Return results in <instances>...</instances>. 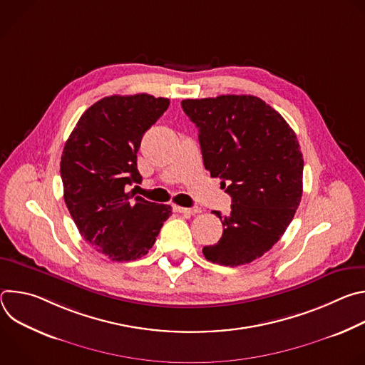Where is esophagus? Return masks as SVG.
I'll return each instance as SVG.
<instances>
[{
	"label": "esophagus",
	"mask_w": 365,
	"mask_h": 365,
	"mask_svg": "<svg viewBox=\"0 0 365 365\" xmlns=\"http://www.w3.org/2000/svg\"><path fill=\"white\" fill-rule=\"evenodd\" d=\"M175 211L180 212V214H189V215H195L200 212V207H183V206H175Z\"/></svg>",
	"instance_id": "obj_1"
}]
</instances>
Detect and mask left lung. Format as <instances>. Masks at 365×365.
<instances>
[{
    "instance_id": "obj_1",
    "label": "left lung",
    "mask_w": 365,
    "mask_h": 365,
    "mask_svg": "<svg viewBox=\"0 0 365 365\" xmlns=\"http://www.w3.org/2000/svg\"><path fill=\"white\" fill-rule=\"evenodd\" d=\"M199 130L205 169L229 183L231 214L220 217L224 232L203 247L221 266L248 264L284 234L302 199L303 155L294 131L269 103L252 95L183 99Z\"/></svg>"
}]
</instances>
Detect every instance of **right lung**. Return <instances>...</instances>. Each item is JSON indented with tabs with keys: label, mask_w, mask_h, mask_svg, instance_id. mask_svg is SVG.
Segmentation results:
<instances>
[{
	"label": "right lung",
	"mask_w": 365,
	"mask_h": 365,
	"mask_svg": "<svg viewBox=\"0 0 365 365\" xmlns=\"http://www.w3.org/2000/svg\"><path fill=\"white\" fill-rule=\"evenodd\" d=\"M168 98L113 95L89 107L71 133L61 160L63 197L83 240L113 262L148 252L169 205L127 192L138 183L137 151L143 134L169 108Z\"/></svg>",
	"instance_id": "add662e5"
}]
</instances>
